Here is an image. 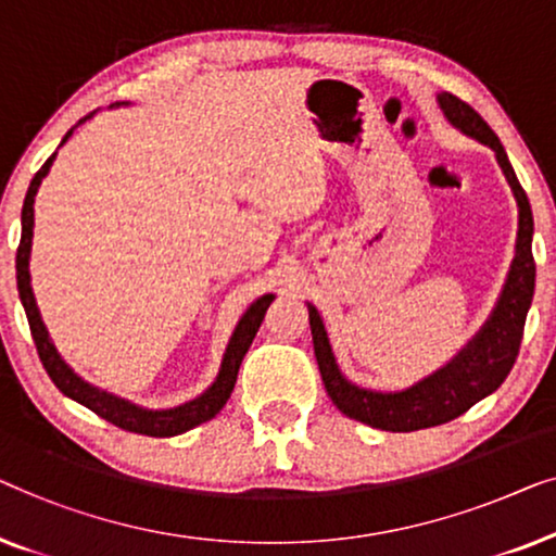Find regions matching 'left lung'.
Listing matches in <instances>:
<instances>
[{
    "instance_id": "1",
    "label": "left lung",
    "mask_w": 556,
    "mask_h": 556,
    "mask_svg": "<svg viewBox=\"0 0 556 556\" xmlns=\"http://www.w3.org/2000/svg\"><path fill=\"white\" fill-rule=\"evenodd\" d=\"M438 103H441L445 118L456 125V128L494 148L498 166H502L506 181H509L516 197V203H519L516 256L494 315H491L486 327L476 334L471 345L453 359L448 367H443L433 378L418 382L416 388L405 390V393L386 395L359 390L342 378L338 365H334L323 319H319L315 307H309L312 342H315V357L319 372H323L327 395L332 397V403L348 418H355L359 424L393 433H410L420 431V428L448 424V420L464 416L481 397L494 393L506 380V375L511 372L516 355H519L523 323H527L531 296H534L536 267L534 254H531L534 218H531L527 193H523L519 178H516L511 163L506 159L504 146L498 143L496 132L489 128V123L460 98L443 92V96H438Z\"/></svg>"
}]
</instances>
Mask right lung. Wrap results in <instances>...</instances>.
<instances>
[{
  "mask_svg": "<svg viewBox=\"0 0 556 556\" xmlns=\"http://www.w3.org/2000/svg\"><path fill=\"white\" fill-rule=\"evenodd\" d=\"M90 115L92 113L85 115L83 121H77V125L88 121ZM70 136H73V130H67V136L62 138V143H65ZM52 161H54V153L45 161V166L37 170L33 184H29L25 206H22V239L17 247L20 300H22V304H25V312L29 319V332H33L37 355H40L47 375H50L54 386H58L67 397H73V401L85 405V408H90L92 413H98L100 418H105L108 424L123 428V431L153 435V438H168V435L191 431L193 426L206 424V420L214 418L216 413L224 408L226 401H229L233 382H237L241 359H244L249 345H252L254 334H256V330H260L262 319H264V315H267L269 304L275 296L271 294L262 296V300H256L252 307L247 309V315L241 317L237 332H233V338L229 342V350H226L222 372H218L216 382L201 397L181 405V408L143 410V408H136V405L121 401V397L108 395V393H103V390L88 386V382L77 378V375L70 370L65 363H62L58 350H54L50 338H47V330L40 319V309H37L33 287H29V269L27 267H29V247H33V226H35V193H37V189H40L42 178L47 176V170H50Z\"/></svg>",
  "mask_w": 556,
  "mask_h": 556,
  "instance_id": "obj_1",
  "label": "right lung"
}]
</instances>
